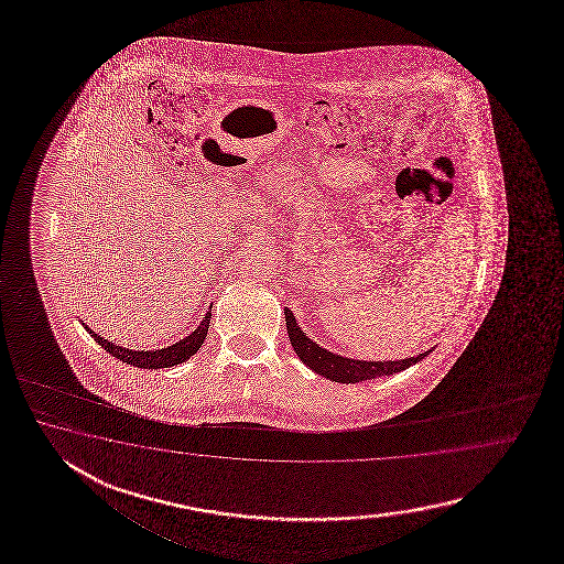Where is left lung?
Instances as JSON below:
<instances>
[{"label":"left lung","mask_w":564,"mask_h":564,"mask_svg":"<svg viewBox=\"0 0 564 564\" xmlns=\"http://www.w3.org/2000/svg\"><path fill=\"white\" fill-rule=\"evenodd\" d=\"M284 316H286L290 343H292V348L299 355L300 360L306 367H311L316 375H321L324 379H330L335 383H362V381H375V379L387 377V375H395V372L405 371L411 365L420 362L421 359H425L432 352V348H430L425 352H420L417 357L401 360L350 359V357L336 355V352H330L321 345H316L302 330V326H299V321H296L292 311L284 308Z\"/></svg>","instance_id":"obj_1"}]
</instances>
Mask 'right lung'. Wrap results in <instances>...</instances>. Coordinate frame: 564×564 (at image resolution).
<instances>
[{
  "label": "right lung",
  "instance_id": "1",
  "mask_svg": "<svg viewBox=\"0 0 564 564\" xmlns=\"http://www.w3.org/2000/svg\"><path fill=\"white\" fill-rule=\"evenodd\" d=\"M209 318H212V308L205 312L204 321L193 330L192 335L181 338L180 343H175L171 347L153 348V350H132V348L119 347L105 336L96 335L93 328H88V324L83 323V326L88 330V335L93 336L96 343L107 350L108 355L117 357L122 362L139 367V369H167V367L185 362L202 348L205 336H207V328H209Z\"/></svg>",
  "mask_w": 564,
  "mask_h": 564
}]
</instances>
